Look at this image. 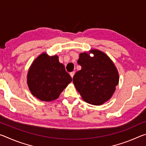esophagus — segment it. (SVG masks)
Returning <instances> with one entry per match:
<instances>
[{
  "instance_id": "34e87169",
  "label": "esophagus",
  "mask_w": 146,
  "mask_h": 146,
  "mask_svg": "<svg viewBox=\"0 0 146 146\" xmlns=\"http://www.w3.org/2000/svg\"><path fill=\"white\" fill-rule=\"evenodd\" d=\"M70 76H71V78H73L74 75H75V72H74V71H73V72H71V73H70Z\"/></svg>"
}]
</instances>
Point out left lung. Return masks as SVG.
<instances>
[{"instance_id":"left-lung-1","label":"left lung","mask_w":146,"mask_h":146,"mask_svg":"<svg viewBox=\"0 0 146 146\" xmlns=\"http://www.w3.org/2000/svg\"><path fill=\"white\" fill-rule=\"evenodd\" d=\"M91 53L93 57L90 56ZM77 63L82 68L73 76V82L82 99L95 106L110 100L119 82L118 70L111 58L94 49L81 53Z\"/></svg>"}]
</instances>
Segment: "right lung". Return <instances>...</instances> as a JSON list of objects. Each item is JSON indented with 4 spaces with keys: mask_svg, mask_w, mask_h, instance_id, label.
<instances>
[{
    "mask_svg": "<svg viewBox=\"0 0 146 146\" xmlns=\"http://www.w3.org/2000/svg\"><path fill=\"white\" fill-rule=\"evenodd\" d=\"M72 81L65 67L59 62L58 56L42 53L29 68L27 83L32 95L46 102L57 99L62 91Z\"/></svg>",
    "mask_w": 146,
    "mask_h": 146,
    "instance_id": "add662e5",
    "label": "right lung"
}]
</instances>
